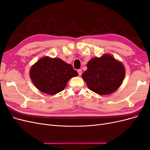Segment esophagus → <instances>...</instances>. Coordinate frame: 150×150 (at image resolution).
Listing matches in <instances>:
<instances>
[{"label": "esophagus", "mask_w": 150, "mask_h": 150, "mask_svg": "<svg viewBox=\"0 0 150 150\" xmlns=\"http://www.w3.org/2000/svg\"><path fill=\"white\" fill-rule=\"evenodd\" d=\"M78 72L79 76H81V74H82V70H81V69H78Z\"/></svg>", "instance_id": "34e87169"}]
</instances>
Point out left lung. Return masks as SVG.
Here are the masks:
<instances>
[{"mask_svg":"<svg viewBox=\"0 0 150 150\" xmlns=\"http://www.w3.org/2000/svg\"><path fill=\"white\" fill-rule=\"evenodd\" d=\"M82 78L92 91L100 95L115 92L123 81L125 69L122 64L109 54L93 58Z\"/></svg>","mask_w":150,"mask_h":150,"instance_id":"8db88e82","label":"left lung"}]
</instances>
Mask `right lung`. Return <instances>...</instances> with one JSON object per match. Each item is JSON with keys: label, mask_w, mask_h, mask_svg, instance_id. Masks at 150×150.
<instances>
[{"label": "right lung", "mask_w": 150, "mask_h": 150, "mask_svg": "<svg viewBox=\"0 0 150 150\" xmlns=\"http://www.w3.org/2000/svg\"><path fill=\"white\" fill-rule=\"evenodd\" d=\"M78 75L72 66L59 58L44 57L32 66L30 77L40 91L53 95L65 88L71 78Z\"/></svg>", "instance_id": "obj_1"}]
</instances>
